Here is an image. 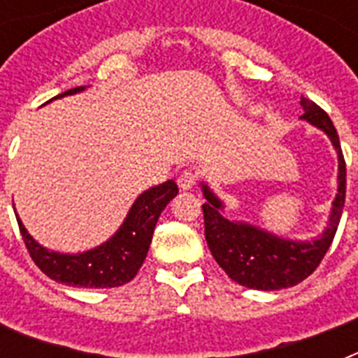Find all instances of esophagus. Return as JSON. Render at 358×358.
<instances>
[{
	"label": "esophagus",
	"mask_w": 358,
	"mask_h": 358,
	"mask_svg": "<svg viewBox=\"0 0 358 358\" xmlns=\"http://www.w3.org/2000/svg\"><path fill=\"white\" fill-rule=\"evenodd\" d=\"M196 182H199V174H196L195 171H191V169L184 171V173L178 176V185L182 189H191L193 185H196Z\"/></svg>",
	"instance_id": "obj_1"
}]
</instances>
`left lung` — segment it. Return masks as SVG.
<instances>
[{"mask_svg": "<svg viewBox=\"0 0 358 358\" xmlns=\"http://www.w3.org/2000/svg\"><path fill=\"white\" fill-rule=\"evenodd\" d=\"M301 106L305 109L303 119L322 128L338 152V195L333 202L329 229L320 238L312 241H289L250 224L232 223L221 215V201L208 189V185H202L206 196L202 212L208 247L224 273L247 288L280 289L305 280L323 260L342 217L345 202V162L338 134L333 120L317 103L303 96Z\"/></svg>", "mask_w": 358, "mask_h": 358, "instance_id": "left-lung-1", "label": "left lung"}]
</instances>
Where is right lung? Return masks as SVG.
Segmentation results:
<instances>
[{
    "label": "right lung",
    "mask_w": 358,
    "mask_h": 358,
    "mask_svg": "<svg viewBox=\"0 0 358 358\" xmlns=\"http://www.w3.org/2000/svg\"><path fill=\"white\" fill-rule=\"evenodd\" d=\"M83 89L85 87H76L55 98L74 94ZM176 193L178 185L173 180L145 191L134 202L128 217L117 230V234L96 249L81 255H61L44 249L27 234L18 217L16 221L27 252L36 267L52 280L80 288H115L129 282L137 275L150 247L157 219Z\"/></svg>",
    "instance_id": "right-lung-1"
}]
</instances>
